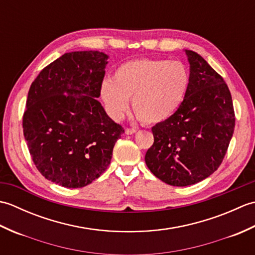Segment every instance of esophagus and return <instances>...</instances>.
Listing matches in <instances>:
<instances>
[{"label":"esophagus","mask_w":255,"mask_h":255,"mask_svg":"<svg viewBox=\"0 0 255 255\" xmlns=\"http://www.w3.org/2000/svg\"><path fill=\"white\" fill-rule=\"evenodd\" d=\"M136 132H137L136 129H132V128H127L126 129V133L127 134H133V133H136Z\"/></svg>","instance_id":"esophagus-1"}]
</instances>
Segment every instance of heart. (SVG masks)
Listing matches in <instances>:
<instances>
[{"mask_svg": "<svg viewBox=\"0 0 255 255\" xmlns=\"http://www.w3.org/2000/svg\"><path fill=\"white\" fill-rule=\"evenodd\" d=\"M191 75L181 61L166 59H136L122 63L112 80L101 85V97L108 114L121 119L128 100L143 124L156 125L170 119L187 95Z\"/></svg>", "mask_w": 255, "mask_h": 255, "instance_id": "1", "label": "heart"}]
</instances>
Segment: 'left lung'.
<instances>
[{"instance_id": "8db88e82", "label": "left lung", "mask_w": 255, "mask_h": 255, "mask_svg": "<svg viewBox=\"0 0 255 255\" xmlns=\"http://www.w3.org/2000/svg\"><path fill=\"white\" fill-rule=\"evenodd\" d=\"M184 51L191 75L187 95L174 115L152 127L154 142L144 156L154 176L172 186L193 185L213 174L235 130L224 79L198 53Z\"/></svg>"}]
</instances>
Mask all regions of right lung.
Instances as JSON below:
<instances>
[{
	"label": "right lung",
	"instance_id": "add662e5",
	"mask_svg": "<svg viewBox=\"0 0 255 255\" xmlns=\"http://www.w3.org/2000/svg\"><path fill=\"white\" fill-rule=\"evenodd\" d=\"M107 59L95 50L64 53L30 85L24 137L38 171L58 185L84 187L100 177L125 132L96 100Z\"/></svg>",
	"mask_w": 255,
	"mask_h": 255
}]
</instances>
